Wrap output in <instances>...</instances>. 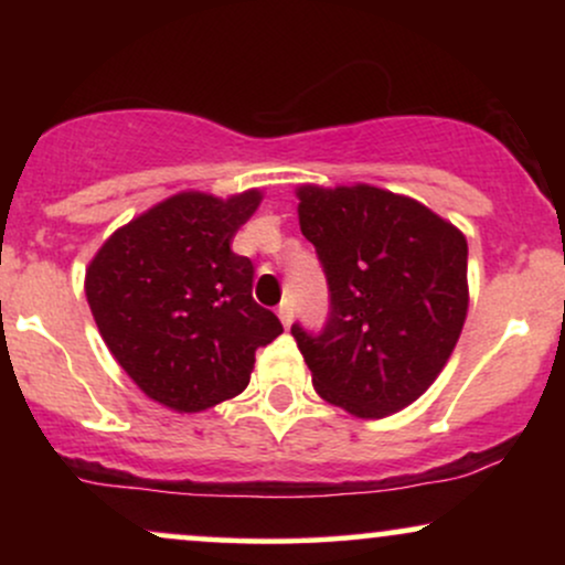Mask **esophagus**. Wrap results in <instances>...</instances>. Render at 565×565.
Listing matches in <instances>:
<instances>
[{"instance_id":"esophagus-1","label":"esophagus","mask_w":565,"mask_h":565,"mask_svg":"<svg viewBox=\"0 0 565 565\" xmlns=\"http://www.w3.org/2000/svg\"><path fill=\"white\" fill-rule=\"evenodd\" d=\"M278 319H281L284 327H291V319H295V308H291L289 300H284L278 305Z\"/></svg>"}]
</instances>
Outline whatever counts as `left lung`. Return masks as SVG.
Listing matches in <instances>:
<instances>
[{"mask_svg":"<svg viewBox=\"0 0 565 565\" xmlns=\"http://www.w3.org/2000/svg\"><path fill=\"white\" fill-rule=\"evenodd\" d=\"M300 228L327 276L321 332L291 323L313 387L355 417L417 401L468 316V242L419 201L374 185H302Z\"/></svg>","mask_w":565,"mask_h":565,"instance_id":"1","label":"left lung"}]
</instances>
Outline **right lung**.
Here are the masks:
<instances>
[{
	"instance_id": "right-lung-1",
	"label": "right lung",
	"mask_w": 565,
	"mask_h": 565,
	"mask_svg": "<svg viewBox=\"0 0 565 565\" xmlns=\"http://www.w3.org/2000/svg\"><path fill=\"white\" fill-rule=\"evenodd\" d=\"M260 199L178 193L116 231L89 263L84 291L108 350L174 412L242 393L255 350L284 332L252 297L255 265L231 249Z\"/></svg>"
}]
</instances>
